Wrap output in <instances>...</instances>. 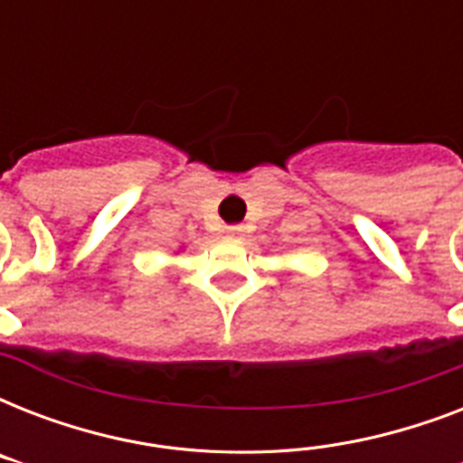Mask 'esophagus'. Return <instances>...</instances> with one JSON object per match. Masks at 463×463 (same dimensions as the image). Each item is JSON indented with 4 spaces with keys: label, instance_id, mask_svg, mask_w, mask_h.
Segmentation results:
<instances>
[{
    "label": "esophagus",
    "instance_id": "34e87169",
    "mask_svg": "<svg viewBox=\"0 0 463 463\" xmlns=\"http://www.w3.org/2000/svg\"><path fill=\"white\" fill-rule=\"evenodd\" d=\"M225 232H228V238H245V228L242 225H231Z\"/></svg>",
    "mask_w": 463,
    "mask_h": 463
}]
</instances>
